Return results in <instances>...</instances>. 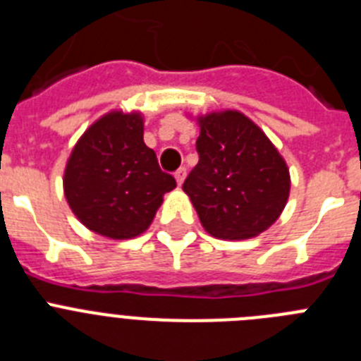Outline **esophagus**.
Masks as SVG:
<instances>
[{
    "instance_id": "1",
    "label": "esophagus",
    "mask_w": 361,
    "mask_h": 361,
    "mask_svg": "<svg viewBox=\"0 0 361 361\" xmlns=\"http://www.w3.org/2000/svg\"><path fill=\"white\" fill-rule=\"evenodd\" d=\"M175 178H177L178 186H183L184 178H186V168H178V170L175 171Z\"/></svg>"
}]
</instances>
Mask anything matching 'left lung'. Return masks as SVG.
Wrapping results in <instances>:
<instances>
[{
	"instance_id": "left-lung-1",
	"label": "left lung",
	"mask_w": 361,
	"mask_h": 361,
	"mask_svg": "<svg viewBox=\"0 0 361 361\" xmlns=\"http://www.w3.org/2000/svg\"><path fill=\"white\" fill-rule=\"evenodd\" d=\"M199 164L184 180L200 224L212 237L244 240L266 231L283 212L289 168L257 124L238 110L197 117Z\"/></svg>"
}]
</instances>
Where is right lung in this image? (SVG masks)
I'll use <instances>...</instances> for the list:
<instances>
[{
  "mask_svg": "<svg viewBox=\"0 0 361 361\" xmlns=\"http://www.w3.org/2000/svg\"><path fill=\"white\" fill-rule=\"evenodd\" d=\"M142 135L141 111H108L82 133L66 161V202L79 222L101 237H139L164 193L177 186Z\"/></svg>",
  "mask_w": 361,
  "mask_h": 361,
  "instance_id": "obj_1",
  "label": "right lung"
}]
</instances>
